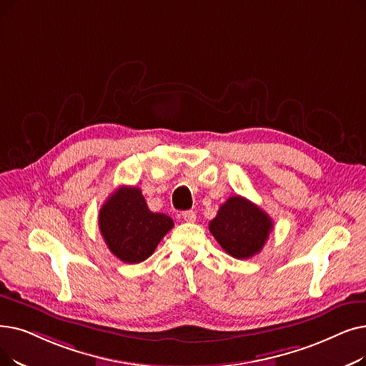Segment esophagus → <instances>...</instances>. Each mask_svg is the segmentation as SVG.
Segmentation results:
<instances>
[{"mask_svg":"<svg viewBox=\"0 0 366 366\" xmlns=\"http://www.w3.org/2000/svg\"><path fill=\"white\" fill-rule=\"evenodd\" d=\"M182 218L188 222H193V221H196V212L194 211H184Z\"/></svg>","mask_w":366,"mask_h":366,"instance_id":"1","label":"esophagus"}]
</instances>
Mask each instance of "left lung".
Wrapping results in <instances>:
<instances>
[{"label": "left lung", "instance_id": "1", "mask_svg": "<svg viewBox=\"0 0 366 366\" xmlns=\"http://www.w3.org/2000/svg\"><path fill=\"white\" fill-rule=\"evenodd\" d=\"M272 227V218L242 196L229 197L209 222V232L221 248L241 260L262 251Z\"/></svg>", "mask_w": 366, "mask_h": 366}]
</instances>
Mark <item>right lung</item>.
Instances as JSON below:
<instances>
[{
  "label": "right lung",
  "mask_w": 366,
  "mask_h": 366,
  "mask_svg": "<svg viewBox=\"0 0 366 366\" xmlns=\"http://www.w3.org/2000/svg\"><path fill=\"white\" fill-rule=\"evenodd\" d=\"M99 227L107 248L124 263H140L155 251L173 219L151 212L137 187H119L99 214Z\"/></svg>",
  "instance_id": "obj_1"
}]
</instances>
